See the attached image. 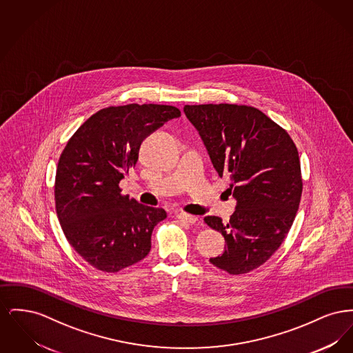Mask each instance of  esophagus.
Masks as SVG:
<instances>
[{"instance_id": "34e87169", "label": "esophagus", "mask_w": 353, "mask_h": 353, "mask_svg": "<svg viewBox=\"0 0 353 353\" xmlns=\"http://www.w3.org/2000/svg\"><path fill=\"white\" fill-rule=\"evenodd\" d=\"M176 217L180 219V221H183V222H188V223H196V222L199 221V219H197L196 216L186 214V213H179Z\"/></svg>"}]
</instances>
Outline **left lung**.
<instances>
[{"label":"left lung","instance_id":"obj_1","mask_svg":"<svg viewBox=\"0 0 353 353\" xmlns=\"http://www.w3.org/2000/svg\"><path fill=\"white\" fill-rule=\"evenodd\" d=\"M184 112L236 199L228 223L203 219L226 239L225 252L210 262L232 275L250 272L279 249L296 216L303 190L298 148L285 128L252 105L186 104Z\"/></svg>","mask_w":353,"mask_h":353}]
</instances>
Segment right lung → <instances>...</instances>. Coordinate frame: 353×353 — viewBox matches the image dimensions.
<instances>
[{"instance_id": "1", "label": "right lung", "mask_w": 353, "mask_h": 353, "mask_svg": "<svg viewBox=\"0 0 353 353\" xmlns=\"http://www.w3.org/2000/svg\"><path fill=\"white\" fill-rule=\"evenodd\" d=\"M180 110L167 104L101 108L70 137L61 153L55 210L72 249L104 272H118L144 259L153 228L167 217L121 194L120 180L136 165L141 141Z\"/></svg>"}]
</instances>
